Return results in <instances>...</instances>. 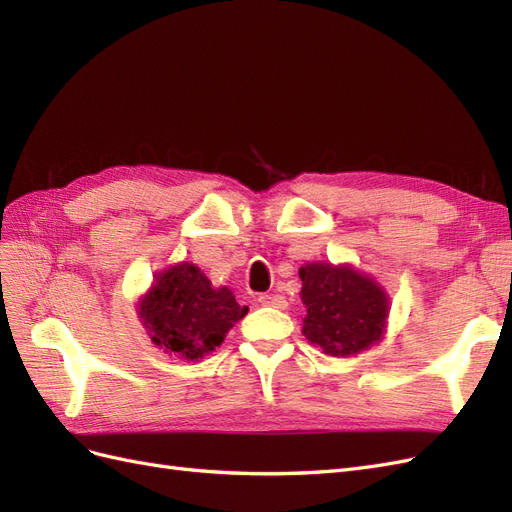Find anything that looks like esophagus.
<instances>
[{"instance_id": "34e87169", "label": "esophagus", "mask_w": 512, "mask_h": 512, "mask_svg": "<svg viewBox=\"0 0 512 512\" xmlns=\"http://www.w3.org/2000/svg\"><path fill=\"white\" fill-rule=\"evenodd\" d=\"M258 303L260 305H269V307H275V309H286V299L282 297V294H271V292H262L258 294Z\"/></svg>"}]
</instances>
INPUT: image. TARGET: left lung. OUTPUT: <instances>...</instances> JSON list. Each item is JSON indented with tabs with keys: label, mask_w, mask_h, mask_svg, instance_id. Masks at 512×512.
Here are the masks:
<instances>
[{
	"label": "left lung",
	"mask_w": 512,
	"mask_h": 512,
	"mask_svg": "<svg viewBox=\"0 0 512 512\" xmlns=\"http://www.w3.org/2000/svg\"><path fill=\"white\" fill-rule=\"evenodd\" d=\"M299 277L307 307L303 333L309 342L331 356H350L378 342L389 316V299L376 282L327 262L301 267Z\"/></svg>",
	"instance_id": "obj_1"
}]
</instances>
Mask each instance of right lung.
<instances>
[{"label": "right lung", "instance_id": "add662e5", "mask_svg": "<svg viewBox=\"0 0 512 512\" xmlns=\"http://www.w3.org/2000/svg\"><path fill=\"white\" fill-rule=\"evenodd\" d=\"M245 314L247 307L239 305L226 286L213 288L190 262L162 273L141 303L151 342L190 361L218 348Z\"/></svg>", "mask_w": 512, "mask_h": 512}]
</instances>
